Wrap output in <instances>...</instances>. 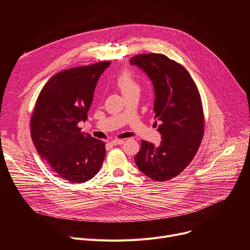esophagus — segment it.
<instances>
[{"label": "esophagus", "instance_id": "esophagus-1", "mask_svg": "<svg viewBox=\"0 0 250 250\" xmlns=\"http://www.w3.org/2000/svg\"><path fill=\"white\" fill-rule=\"evenodd\" d=\"M110 144L113 146H121L125 144V139H114L110 142Z\"/></svg>", "mask_w": 250, "mask_h": 250}]
</instances>
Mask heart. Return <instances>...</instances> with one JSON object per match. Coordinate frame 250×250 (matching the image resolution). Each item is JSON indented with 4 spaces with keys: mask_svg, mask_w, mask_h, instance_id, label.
Here are the masks:
<instances>
[{
    "mask_svg": "<svg viewBox=\"0 0 250 250\" xmlns=\"http://www.w3.org/2000/svg\"><path fill=\"white\" fill-rule=\"evenodd\" d=\"M117 85L122 91L123 95H127L132 92H139L140 86L137 81L134 79L131 72L127 70L123 71V72L117 77Z\"/></svg>",
    "mask_w": 250,
    "mask_h": 250,
    "instance_id": "obj_1",
    "label": "heart"
}]
</instances>
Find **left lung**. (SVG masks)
<instances>
[{"label":"left lung","instance_id":"obj_1","mask_svg":"<svg viewBox=\"0 0 250 250\" xmlns=\"http://www.w3.org/2000/svg\"><path fill=\"white\" fill-rule=\"evenodd\" d=\"M153 84L154 119L161 142L141 141L134 160L152 180L167 181L179 175L195 157L204 135V113L199 90L188 71L164 54H139L129 60Z\"/></svg>","mask_w":250,"mask_h":250}]
</instances>
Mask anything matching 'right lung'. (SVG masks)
Instances as JSON below:
<instances>
[{"label": "right lung", "instance_id": "1", "mask_svg": "<svg viewBox=\"0 0 250 250\" xmlns=\"http://www.w3.org/2000/svg\"><path fill=\"white\" fill-rule=\"evenodd\" d=\"M110 61L55 74L41 91L30 119V134L40 156L64 180L84 183L99 172L104 144L78 126L87 120L97 82Z\"/></svg>", "mask_w": 250, "mask_h": 250}]
</instances>
